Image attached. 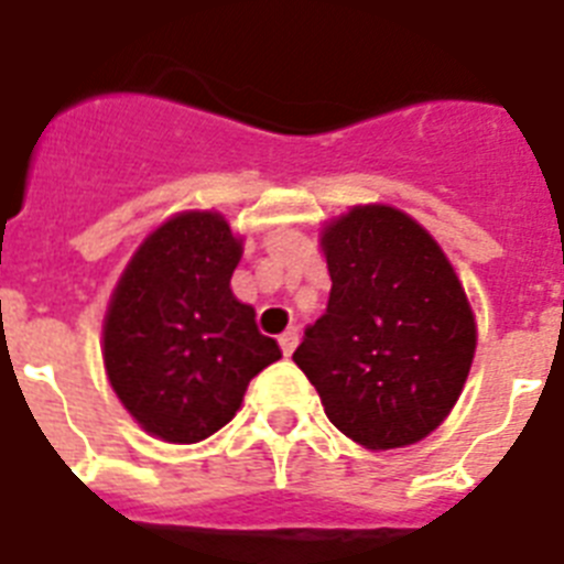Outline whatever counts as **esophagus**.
Wrapping results in <instances>:
<instances>
[{
  "label": "esophagus",
  "mask_w": 564,
  "mask_h": 564,
  "mask_svg": "<svg viewBox=\"0 0 564 564\" xmlns=\"http://www.w3.org/2000/svg\"><path fill=\"white\" fill-rule=\"evenodd\" d=\"M278 344H281L283 355L295 352V347H297V329H295V326H290V329H286V333H283L281 338H278Z\"/></svg>",
  "instance_id": "obj_1"
}]
</instances>
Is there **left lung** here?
<instances>
[{
  "label": "left lung",
  "mask_w": 564,
  "mask_h": 564,
  "mask_svg": "<svg viewBox=\"0 0 564 564\" xmlns=\"http://www.w3.org/2000/svg\"><path fill=\"white\" fill-rule=\"evenodd\" d=\"M333 278L326 312L292 361L326 419L367 451L433 433L462 395L476 352L465 286L433 235L404 212L352 206L321 231Z\"/></svg>",
  "instance_id": "1"
}]
</instances>
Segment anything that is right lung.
I'll list each match as a JSON object with an SVG mask.
<instances>
[{
	"instance_id": "right-lung-1",
	"label": "right lung",
	"mask_w": 564,
	"mask_h": 564,
	"mask_svg": "<svg viewBox=\"0 0 564 564\" xmlns=\"http://www.w3.org/2000/svg\"><path fill=\"white\" fill-rule=\"evenodd\" d=\"M243 240L217 212H180L122 272L102 324L117 399L145 433L194 444L229 424L260 370L281 358L231 295Z\"/></svg>"
}]
</instances>
